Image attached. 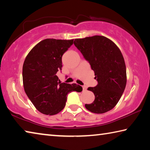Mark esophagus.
<instances>
[{"instance_id": "obj_1", "label": "esophagus", "mask_w": 150, "mask_h": 150, "mask_svg": "<svg viewBox=\"0 0 150 150\" xmlns=\"http://www.w3.org/2000/svg\"><path fill=\"white\" fill-rule=\"evenodd\" d=\"M87 86H85V85L83 86V91H86V90H87Z\"/></svg>"}]
</instances>
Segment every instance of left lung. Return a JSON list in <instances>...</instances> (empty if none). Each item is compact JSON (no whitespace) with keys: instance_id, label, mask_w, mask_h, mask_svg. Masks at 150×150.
I'll use <instances>...</instances> for the list:
<instances>
[{"instance_id":"1","label":"left lung","mask_w":150,"mask_h":150,"mask_svg":"<svg viewBox=\"0 0 150 150\" xmlns=\"http://www.w3.org/2000/svg\"><path fill=\"white\" fill-rule=\"evenodd\" d=\"M74 45L95 71L98 84L88 87L95 100L85 104L93 113L103 114L112 109L120 99L126 85V69L122 54L110 40L102 35L75 39Z\"/></svg>"}]
</instances>
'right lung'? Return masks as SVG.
Wrapping results in <instances>:
<instances>
[{"label":"right lung","mask_w":150,"mask_h":150,"mask_svg":"<svg viewBox=\"0 0 150 150\" xmlns=\"http://www.w3.org/2000/svg\"><path fill=\"white\" fill-rule=\"evenodd\" d=\"M73 40L45 39L32 48L25 59L22 79L25 93L35 108L46 115H54L64 108L67 95L81 92V86L61 83L56 75L62 70V55Z\"/></svg>","instance_id":"obj_1"}]
</instances>
